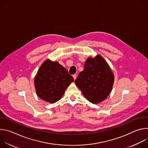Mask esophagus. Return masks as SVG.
<instances>
[{"label": "esophagus", "instance_id": "34e87169", "mask_svg": "<svg viewBox=\"0 0 148 148\" xmlns=\"http://www.w3.org/2000/svg\"><path fill=\"white\" fill-rule=\"evenodd\" d=\"M73 77L74 79H75L77 78V74H74V75H73Z\"/></svg>", "mask_w": 148, "mask_h": 148}]
</instances>
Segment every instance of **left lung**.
Instances as JSON below:
<instances>
[{
  "label": "left lung",
  "instance_id": "8db88e82",
  "mask_svg": "<svg viewBox=\"0 0 148 148\" xmlns=\"http://www.w3.org/2000/svg\"><path fill=\"white\" fill-rule=\"evenodd\" d=\"M114 75L107 62L99 54L88 57L84 69L75 80L77 87L92 103L104 101L112 91Z\"/></svg>",
  "mask_w": 148,
  "mask_h": 148
}]
</instances>
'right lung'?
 I'll return each instance as SVG.
<instances>
[{
  "mask_svg": "<svg viewBox=\"0 0 148 148\" xmlns=\"http://www.w3.org/2000/svg\"><path fill=\"white\" fill-rule=\"evenodd\" d=\"M73 77L57 61H45L34 77L36 94L43 101L53 103L60 100L74 82Z\"/></svg>",
  "mask_w": 148,
  "mask_h": 148,
  "instance_id": "right-lung-1",
  "label": "right lung"
}]
</instances>
